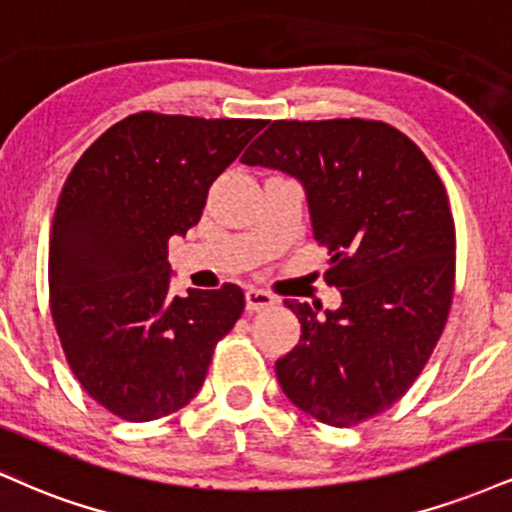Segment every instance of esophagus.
<instances>
[{"label": "esophagus", "mask_w": 512, "mask_h": 512, "mask_svg": "<svg viewBox=\"0 0 512 512\" xmlns=\"http://www.w3.org/2000/svg\"><path fill=\"white\" fill-rule=\"evenodd\" d=\"M276 303V298L272 293L260 291V288H248L245 291V310L248 312H260L264 307H272Z\"/></svg>", "instance_id": "34e87169"}]
</instances>
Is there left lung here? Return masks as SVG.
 I'll return each mask as SVG.
<instances>
[{
  "label": "left lung",
  "instance_id": "1",
  "mask_svg": "<svg viewBox=\"0 0 512 512\" xmlns=\"http://www.w3.org/2000/svg\"><path fill=\"white\" fill-rule=\"evenodd\" d=\"M240 162L303 183L312 236L329 250L338 310L286 300L300 343L276 360L293 405L331 427L389 410L415 384L446 326L455 224L439 174L384 121H274Z\"/></svg>",
  "mask_w": 512,
  "mask_h": 512
}]
</instances>
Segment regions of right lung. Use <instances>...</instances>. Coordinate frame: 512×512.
<instances>
[{
  "instance_id": "add662e5",
  "label": "right lung",
  "mask_w": 512,
  "mask_h": 512,
  "mask_svg": "<svg viewBox=\"0 0 512 512\" xmlns=\"http://www.w3.org/2000/svg\"><path fill=\"white\" fill-rule=\"evenodd\" d=\"M262 128V119L131 114L83 152L61 188L52 319L80 386L121 420L188 405L243 315L233 283L171 293L169 238L200 221L209 186Z\"/></svg>"
}]
</instances>
